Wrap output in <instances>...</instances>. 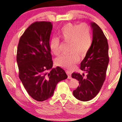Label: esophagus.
I'll use <instances>...</instances> for the list:
<instances>
[{"instance_id":"1","label":"esophagus","mask_w":122,"mask_h":122,"mask_svg":"<svg viewBox=\"0 0 122 122\" xmlns=\"http://www.w3.org/2000/svg\"><path fill=\"white\" fill-rule=\"evenodd\" d=\"M67 75H68V79H71V78H72V77H71V72H70V71H67Z\"/></svg>"}]
</instances>
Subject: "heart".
<instances>
[{
    "instance_id": "1",
    "label": "heart",
    "mask_w": 122,
    "mask_h": 122,
    "mask_svg": "<svg viewBox=\"0 0 122 122\" xmlns=\"http://www.w3.org/2000/svg\"><path fill=\"white\" fill-rule=\"evenodd\" d=\"M60 37L65 42L70 43V54H62L56 60V64L68 70L74 68L79 61L80 55L86 54L90 48L92 37L89 26L86 23H68L64 26L60 32ZM60 39L57 38L51 39L50 46L54 55L60 53Z\"/></svg>"
}]
</instances>
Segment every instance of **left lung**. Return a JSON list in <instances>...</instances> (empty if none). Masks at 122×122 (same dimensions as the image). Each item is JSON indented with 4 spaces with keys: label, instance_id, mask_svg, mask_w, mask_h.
<instances>
[{
    "label": "left lung",
    "instance_id": "8db88e82",
    "mask_svg": "<svg viewBox=\"0 0 122 122\" xmlns=\"http://www.w3.org/2000/svg\"><path fill=\"white\" fill-rule=\"evenodd\" d=\"M90 25L93 41L80 66L84 73L73 72L71 75L72 78L79 81V86L73 91L74 96L83 102L93 99L99 93L106 79L109 61L106 37L96 23L91 22Z\"/></svg>",
    "mask_w": 122,
    "mask_h": 122
}]
</instances>
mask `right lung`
I'll use <instances>...</instances> for the list:
<instances>
[{
  "label": "right lung",
  "instance_id": "right-lung-1",
  "mask_svg": "<svg viewBox=\"0 0 122 122\" xmlns=\"http://www.w3.org/2000/svg\"><path fill=\"white\" fill-rule=\"evenodd\" d=\"M52 29L50 22L32 23L20 38L17 50L19 78L30 97L39 102L51 97L57 83L68 77L60 67L52 68Z\"/></svg>",
  "mask_w": 122,
  "mask_h": 122
}]
</instances>
